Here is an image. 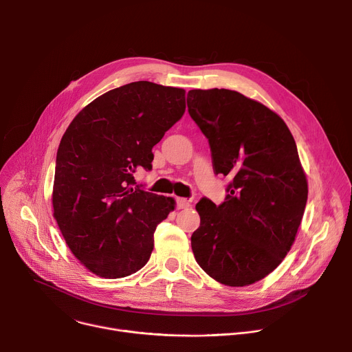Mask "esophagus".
Here are the masks:
<instances>
[{
	"mask_svg": "<svg viewBox=\"0 0 352 352\" xmlns=\"http://www.w3.org/2000/svg\"><path fill=\"white\" fill-rule=\"evenodd\" d=\"M175 206L177 209H186L189 208V200L185 197H175Z\"/></svg>",
	"mask_w": 352,
	"mask_h": 352,
	"instance_id": "1",
	"label": "esophagus"
}]
</instances>
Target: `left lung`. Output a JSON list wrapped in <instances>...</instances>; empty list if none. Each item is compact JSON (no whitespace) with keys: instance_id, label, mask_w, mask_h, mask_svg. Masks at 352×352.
I'll return each instance as SVG.
<instances>
[{"instance_id":"left-lung-1","label":"left lung","mask_w":352,"mask_h":352,"mask_svg":"<svg viewBox=\"0 0 352 352\" xmlns=\"http://www.w3.org/2000/svg\"><path fill=\"white\" fill-rule=\"evenodd\" d=\"M186 103L214 173L230 178L221 205L196 204L195 259L221 284H254L285 258L304 216L308 184L295 140L276 113L238 91L195 89Z\"/></svg>"}]
</instances>
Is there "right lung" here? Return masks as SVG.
I'll use <instances>...</instances> for the list:
<instances>
[{"instance_id": "1", "label": "right lung", "mask_w": 352, "mask_h": 352, "mask_svg": "<svg viewBox=\"0 0 352 352\" xmlns=\"http://www.w3.org/2000/svg\"><path fill=\"white\" fill-rule=\"evenodd\" d=\"M185 90L147 80L113 89L65 131L56 159L53 208L76 259L91 273L121 278L140 270L174 199L136 185L152 170V148L185 113Z\"/></svg>"}]
</instances>
